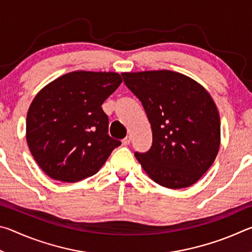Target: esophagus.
Returning a JSON list of instances; mask_svg holds the SVG:
<instances>
[{"mask_svg":"<svg viewBox=\"0 0 252 252\" xmlns=\"http://www.w3.org/2000/svg\"><path fill=\"white\" fill-rule=\"evenodd\" d=\"M130 141H131L130 136H126V138L122 140V143L125 144V146H127V144H130Z\"/></svg>","mask_w":252,"mask_h":252,"instance_id":"1","label":"esophagus"}]
</instances>
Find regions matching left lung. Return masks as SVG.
Masks as SVG:
<instances>
[{"label":"left lung","mask_w":252,"mask_h":252,"mask_svg":"<svg viewBox=\"0 0 252 252\" xmlns=\"http://www.w3.org/2000/svg\"><path fill=\"white\" fill-rule=\"evenodd\" d=\"M141 101L152 129V146L135 152L149 177L169 189L192 186L215 161L220 146V118L210 94L177 72L122 73Z\"/></svg>","instance_id":"1"}]
</instances>
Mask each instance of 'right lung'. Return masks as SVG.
I'll return each mask as SVG.
<instances>
[{
	"label": "right lung",
	"instance_id": "obj_1",
	"mask_svg": "<svg viewBox=\"0 0 252 252\" xmlns=\"http://www.w3.org/2000/svg\"><path fill=\"white\" fill-rule=\"evenodd\" d=\"M121 83L114 72L75 71L34 97L27 116V141L49 177L63 182L91 177L120 146L108 134L109 118L101 105Z\"/></svg>",
	"mask_w": 252,
	"mask_h": 252
}]
</instances>
